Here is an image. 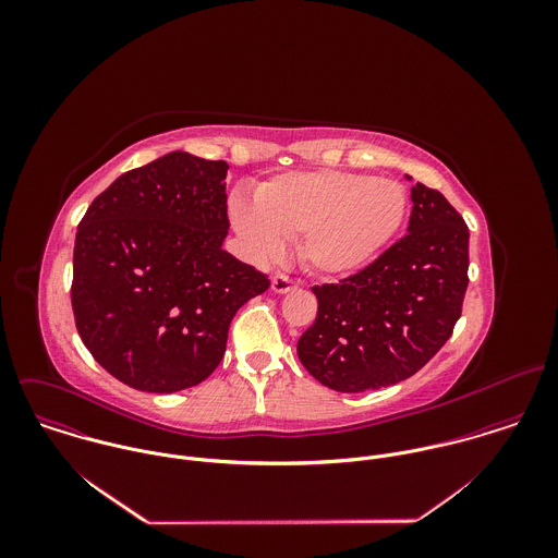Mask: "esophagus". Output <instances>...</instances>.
<instances>
[{
	"mask_svg": "<svg viewBox=\"0 0 558 558\" xmlns=\"http://www.w3.org/2000/svg\"><path fill=\"white\" fill-rule=\"evenodd\" d=\"M296 281L294 279H290L288 275H283V272H279V275H275L272 277V281H270V288H272V292H277V294H286V292H292V290H296Z\"/></svg>",
	"mask_w": 558,
	"mask_h": 558,
	"instance_id": "esophagus-1",
	"label": "esophagus"
}]
</instances>
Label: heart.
<instances>
[{"label":"heart","instance_id":"heart-1","mask_svg":"<svg viewBox=\"0 0 558 558\" xmlns=\"http://www.w3.org/2000/svg\"><path fill=\"white\" fill-rule=\"evenodd\" d=\"M405 191L396 180L316 169L279 173L255 189V204L230 199V219L255 257L301 236V259L319 275H348L398 234Z\"/></svg>","mask_w":558,"mask_h":558}]
</instances>
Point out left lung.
<instances>
[{"label": "left lung", "instance_id": "1", "mask_svg": "<svg viewBox=\"0 0 558 558\" xmlns=\"http://www.w3.org/2000/svg\"><path fill=\"white\" fill-rule=\"evenodd\" d=\"M410 199L403 239L356 275L312 288L318 316L296 352L332 391H376L410 378L462 316L469 226L436 189L416 182Z\"/></svg>", "mask_w": 558, "mask_h": 558}]
</instances>
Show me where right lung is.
Instances as JSON below:
<instances>
[{
    "label": "right lung",
    "instance_id": "obj_1",
    "mask_svg": "<svg viewBox=\"0 0 558 558\" xmlns=\"http://www.w3.org/2000/svg\"><path fill=\"white\" fill-rule=\"evenodd\" d=\"M228 169L169 153L113 180L81 219L71 288L81 341L137 391L206 380L236 312L270 286L223 248Z\"/></svg>",
    "mask_w": 558,
    "mask_h": 558
}]
</instances>
